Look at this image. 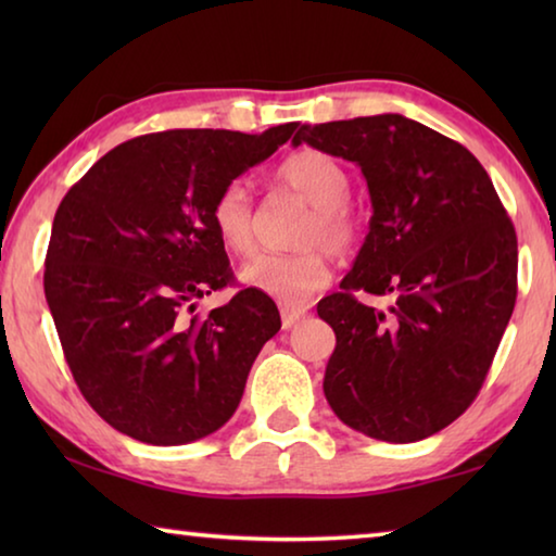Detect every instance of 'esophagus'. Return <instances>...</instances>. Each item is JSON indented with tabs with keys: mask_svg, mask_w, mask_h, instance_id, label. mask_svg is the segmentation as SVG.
Wrapping results in <instances>:
<instances>
[{
	"mask_svg": "<svg viewBox=\"0 0 556 556\" xmlns=\"http://www.w3.org/2000/svg\"><path fill=\"white\" fill-rule=\"evenodd\" d=\"M306 308H301V306H281V326H285L287 328V331H289V328H294L299 321H304V318H306Z\"/></svg>",
	"mask_w": 556,
	"mask_h": 556,
	"instance_id": "1",
	"label": "esophagus"
}]
</instances>
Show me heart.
Instances as JSON below:
<instances>
[{
	"label": "heart",
	"mask_w": 556,
	"mask_h": 556,
	"mask_svg": "<svg viewBox=\"0 0 556 556\" xmlns=\"http://www.w3.org/2000/svg\"><path fill=\"white\" fill-rule=\"evenodd\" d=\"M277 184L314 208L301 235L304 248H328L338 255L353 248L361 230L355 211L348 205L353 178L336 156L321 149L296 152L277 168ZM211 225L232 255L250 257L257 248L250 188L242 181L223 186L211 205ZM240 277L248 287L294 306L304 304L328 285L331 262L324 250H308L301 255H260L242 267Z\"/></svg>",
	"instance_id": "heart-1"
}]
</instances>
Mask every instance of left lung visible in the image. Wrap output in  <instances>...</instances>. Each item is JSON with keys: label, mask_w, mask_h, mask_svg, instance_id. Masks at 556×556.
<instances>
[{"label": "left lung", "mask_w": 556, "mask_h": 556, "mask_svg": "<svg viewBox=\"0 0 556 556\" xmlns=\"http://www.w3.org/2000/svg\"><path fill=\"white\" fill-rule=\"evenodd\" d=\"M291 142L355 162L372 203L353 269L316 306L336 331L326 400L365 437L437 434L481 392L517 299V235L491 176L402 115L304 125ZM355 290L399 301L378 313Z\"/></svg>", "instance_id": "obj_1"}]
</instances>
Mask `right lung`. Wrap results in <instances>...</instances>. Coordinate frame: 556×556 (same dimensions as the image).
<instances>
[{
	"label": "right lung",
	"instance_id": "1",
	"mask_svg": "<svg viewBox=\"0 0 556 556\" xmlns=\"http://www.w3.org/2000/svg\"><path fill=\"white\" fill-rule=\"evenodd\" d=\"M294 129L287 122L262 135L135 137L63 195L46 252V301L75 384L122 434L188 444L238 409L252 363L281 318L252 287L211 314H193L195 299L235 279L211 205Z\"/></svg>",
	"mask_w": 556,
	"mask_h": 556
}]
</instances>
